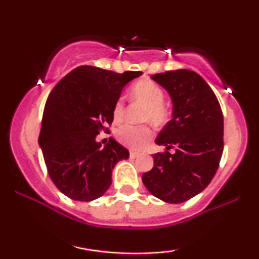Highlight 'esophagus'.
Masks as SVG:
<instances>
[{
	"instance_id": "esophagus-1",
	"label": "esophagus",
	"mask_w": 259,
	"mask_h": 259,
	"mask_svg": "<svg viewBox=\"0 0 259 259\" xmlns=\"http://www.w3.org/2000/svg\"><path fill=\"white\" fill-rule=\"evenodd\" d=\"M139 156H140V153L136 152V151H130V158H132V159L138 158Z\"/></svg>"
}]
</instances>
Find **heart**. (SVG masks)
I'll list each match as a JSON object with an SVG mask.
<instances>
[{
    "mask_svg": "<svg viewBox=\"0 0 259 259\" xmlns=\"http://www.w3.org/2000/svg\"><path fill=\"white\" fill-rule=\"evenodd\" d=\"M132 99L142 103L145 111L142 113V120L151 121L154 125H162L167 121L168 111L164 106V91L157 82L152 80H140L133 86ZM125 115V103L123 99H118L113 106V119L121 121ZM118 141L130 148L144 147L152 138V129L148 125H124L115 133Z\"/></svg>",
    "mask_w": 259,
    "mask_h": 259,
    "instance_id": "1",
    "label": "heart"
}]
</instances>
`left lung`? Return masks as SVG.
Masks as SVG:
<instances>
[{
	"label": "left lung",
	"mask_w": 259,
	"mask_h": 259,
	"mask_svg": "<svg viewBox=\"0 0 259 259\" xmlns=\"http://www.w3.org/2000/svg\"><path fill=\"white\" fill-rule=\"evenodd\" d=\"M152 79L168 91L173 119L156 139L167 151L153 154L154 165L142 183L159 200L181 203L203 191L217 173L224 148L223 112L209 85L192 70H170Z\"/></svg>",
	"instance_id": "obj_1"
}]
</instances>
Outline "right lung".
I'll return each mask as SVG.
<instances>
[{
	"label": "right lung",
	"mask_w": 259,
	"mask_h": 259,
	"mask_svg": "<svg viewBox=\"0 0 259 259\" xmlns=\"http://www.w3.org/2000/svg\"><path fill=\"white\" fill-rule=\"evenodd\" d=\"M141 74L80 65L53 88L45 105L38 145L50 178L62 194L89 202L111 186L113 168L129 158V151L112 138L101 147L96 136L101 130L108 132L115 101Z\"/></svg>",
	"instance_id": "right-lung-1"
}]
</instances>
